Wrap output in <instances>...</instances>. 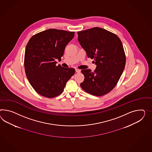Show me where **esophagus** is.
Instances as JSON below:
<instances>
[{
  "label": "esophagus",
  "mask_w": 152,
  "mask_h": 152,
  "mask_svg": "<svg viewBox=\"0 0 152 152\" xmlns=\"http://www.w3.org/2000/svg\"><path fill=\"white\" fill-rule=\"evenodd\" d=\"M75 71H76L77 73H80L81 72V70H80V69H76Z\"/></svg>",
  "instance_id": "obj_1"
}]
</instances>
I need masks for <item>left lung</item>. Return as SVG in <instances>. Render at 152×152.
Wrapping results in <instances>:
<instances>
[{
    "label": "left lung",
    "mask_w": 152,
    "mask_h": 152,
    "mask_svg": "<svg viewBox=\"0 0 152 152\" xmlns=\"http://www.w3.org/2000/svg\"><path fill=\"white\" fill-rule=\"evenodd\" d=\"M78 39L88 57L96 65L93 72L82 70L84 80L82 89L95 96H102L117 84L125 68L126 57L121 40L117 35L100 27L79 31Z\"/></svg>",
    "instance_id": "obj_1"
}]
</instances>
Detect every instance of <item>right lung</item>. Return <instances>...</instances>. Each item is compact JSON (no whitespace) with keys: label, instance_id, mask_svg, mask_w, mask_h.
<instances>
[{"label":"right lung","instance_id":"obj_1","mask_svg":"<svg viewBox=\"0 0 152 152\" xmlns=\"http://www.w3.org/2000/svg\"><path fill=\"white\" fill-rule=\"evenodd\" d=\"M74 32L48 29L34 35L27 43L24 58L25 70L32 88L39 95L52 98L62 93L75 69L60 64L66 45Z\"/></svg>","mask_w":152,"mask_h":152}]
</instances>
